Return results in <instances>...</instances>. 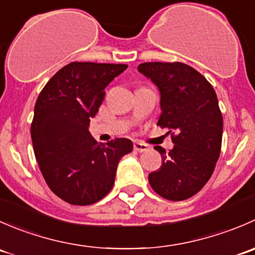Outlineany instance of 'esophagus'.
<instances>
[{
  "instance_id": "esophagus-1",
  "label": "esophagus",
  "mask_w": 255,
  "mask_h": 255,
  "mask_svg": "<svg viewBox=\"0 0 255 255\" xmlns=\"http://www.w3.org/2000/svg\"><path fill=\"white\" fill-rule=\"evenodd\" d=\"M133 148H134V150H137V151H139V153H142V151L148 150L149 146L146 145V144H143V143H139V142H135L134 145H133Z\"/></svg>"
}]
</instances>
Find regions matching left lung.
I'll return each instance as SVG.
<instances>
[{
    "instance_id": "obj_1",
    "label": "left lung",
    "mask_w": 255,
    "mask_h": 255,
    "mask_svg": "<svg viewBox=\"0 0 255 255\" xmlns=\"http://www.w3.org/2000/svg\"><path fill=\"white\" fill-rule=\"evenodd\" d=\"M138 71L160 92L158 126L169 128L174 148L155 146L161 166L149 174L154 191L170 201L194 196L210 180L220 158L223 118L212 85L184 63H143Z\"/></svg>"
}]
</instances>
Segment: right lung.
Instances as JSON below:
<instances>
[{
  "label": "right lung",
  "mask_w": 255,
  "mask_h": 255,
  "mask_svg": "<svg viewBox=\"0 0 255 255\" xmlns=\"http://www.w3.org/2000/svg\"><path fill=\"white\" fill-rule=\"evenodd\" d=\"M126 64L74 63L61 68L38 96L30 126L33 149L51 191L71 205L104 199L115 184L121 158L130 153L127 138L97 143L90 120L105 99V87Z\"/></svg>",
  "instance_id": "obj_1"
}]
</instances>
